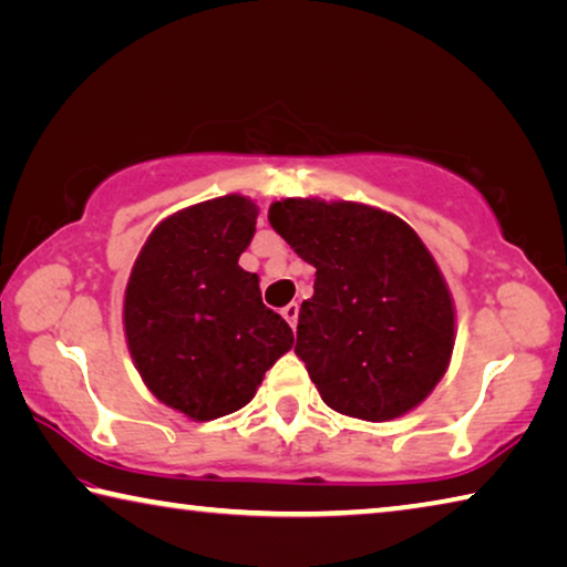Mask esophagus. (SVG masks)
<instances>
[{
    "instance_id": "obj_1",
    "label": "esophagus",
    "mask_w": 567,
    "mask_h": 567,
    "mask_svg": "<svg viewBox=\"0 0 567 567\" xmlns=\"http://www.w3.org/2000/svg\"><path fill=\"white\" fill-rule=\"evenodd\" d=\"M297 315H300V305H297V302H290V305L282 307V318L290 322V328H295V324H297Z\"/></svg>"
}]
</instances>
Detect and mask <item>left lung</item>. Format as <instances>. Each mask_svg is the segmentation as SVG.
<instances>
[{"mask_svg": "<svg viewBox=\"0 0 567 567\" xmlns=\"http://www.w3.org/2000/svg\"><path fill=\"white\" fill-rule=\"evenodd\" d=\"M270 225L315 270L295 354L324 405L385 422L415 410L443 380L455 305L415 229L360 203L287 197Z\"/></svg>", "mask_w": 567, "mask_h": 567, "instance_id": "obj_1", "label": "left lung"}]
</instances>
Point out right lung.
<instances>
[{
	"instance_id": "right-lung-1",
	"label": "right lung",
	"mask_w": 567,
	"mask_h": 567,
	"mask_svg": "<svg viewBox=\"0 0 567 567\" xmlns=\"http://www.w3.org/2000/svg\"><path fill=\"white\" fill-rule=\"evenodd\" d=\"M257 215L249 197L225 195L165 217L124 290L134 368L152 395L195 422L245 408L295 342L262 305L257 275L237 265Z\"/></svg>"
}]
</instances>
